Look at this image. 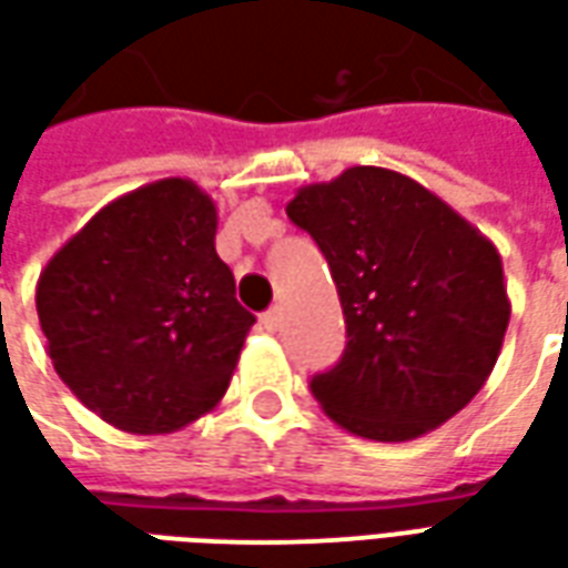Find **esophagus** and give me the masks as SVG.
<instances>
[{"mask_svg": "<svg viewBox=\"0 0 568 568\" xmlns=\"http://www.w3.org/2000/svg\"><path fill=\"white\" fill-rule=\"evenodd\" d=\"M280 322H283V313H280V307L267 310V313L261 316V325H264L267 332H276V328H280Z\"/></svg>", "mask_w": 568, "mask_h": 568, "instance_id": "34e87169", "label": "esophagus"}]
</instances>
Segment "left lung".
I'll list each match as a JSON object with an SVG mask.
<instances>
[{
    "mask_svg": "<svg viewBox=\"0 0 568 568\" xmlns=\"http://www.w3.org/2000/svg\"><path fill=\"white\" fill-rule=\"evenodd\" d=\"M288 219L332 267L346 349L310 389L346 432L414 440L487 383L511 320L499 248L417 179L349 166L297 187Z\"/></svg>",
    "mask_w": 568,
    "mask_h": 568,
    "instance_id": "8db88e82",
    "label": "left lung"
}]
</instances>
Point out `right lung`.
I'll use <instances>...</instances> for the list:
<instances>
[{
	"label": "right lung",
	"instance_id": "add662e5",
	"mask_svg": "<svg viewBox=\"0 0 568 568\" xmlns=\"http://www.w3.org/2000/svg\"><path fill=\"white\" fill-rule=\"evenodd\" d=\"M215 227V200L175 175L105 203L44 264L48 356L109 426L170 435L227 393L255 316L236 304Z\"/></svg>",
	"mask_w": 568,
	"mask_h": 568
}]
</instances>
